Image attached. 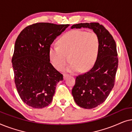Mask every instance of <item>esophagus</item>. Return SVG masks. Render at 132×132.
<instances>
[{"label":"esophagus","instance_id":"1","mask_svg":"<svg viewBox=\"0 0 132 132\" xmlns=\"http://www.w3.org/2000/svg\"><path fill=\"white\" fill-rule=\"evenodd\" d=\"M68 75H67V74H64V79H66L67 77L68 76Z\"/></svg>","mask_w":132,"mask_h":132}]
</instances>
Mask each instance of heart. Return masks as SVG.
I'll return each instance as SVG.
<instances>
[{"label": "heart", "mask_w": 132, "mask_h": 132, "mask_svg": "<svg viewBox=\"0 0 132 132\" xmlns=\"http://www.w3.org/2000/svg\"><path fill=\"white\" fill-rule=\"evenodd\" d=\"M59 46H51L49 57L53 65L60 70L65 65L70 55L71 63L65 68L68 72L87 71L95 64L100 48L98 35L94 32L73 30L65 34L58 41Z\"/></svg>", "instance_id": "heart-1"}]
</instances>
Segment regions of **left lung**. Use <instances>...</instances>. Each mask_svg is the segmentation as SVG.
<instances>
[{
    "instance_id": "obj_1",
    "label": "left lung",
    "mask_w": 132,
    "mask_h": 132,
    "mask_svg": "<svg viewBox=\"0 0 132 132\" xmlns=\"http://www.w3.org/2000/svg\"><path fill=\"white\" fill-rule=\"evenodd\" d=\"M89 28L98 35L100 48L96 61L89 71L76 78L72 95L77 105L93 109L103 103L112 89L118 65L117 46L109 31L98 23L73 24L71 29Z\"/></svg>"
}]
</instances>
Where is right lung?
<instances>
[{
  "label": "right lung",
  "mask_w": 132,
  "mask_h": 132,
  "mask_svg": "<svg viewBox=\"0 0 132 132\" xmlns=\"http://www.w3.org/2000/svg\"><path fill=\"white\" fill-rule=\"evenodd\" d=\"M69 24L37 23L27 26L15 43L12 64L14 82L23 102L40 109L52 102L63 75L50 62V46Z\"/></svg>",
  "instance_id": "1"
}]
</instances>
